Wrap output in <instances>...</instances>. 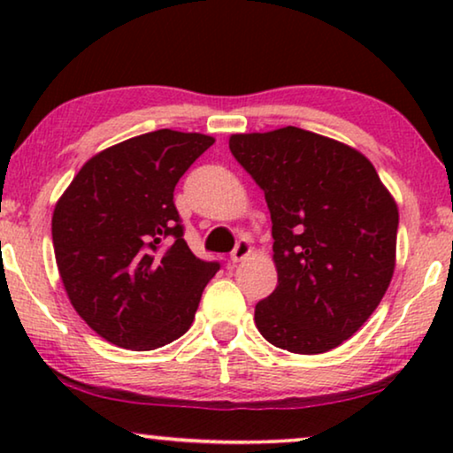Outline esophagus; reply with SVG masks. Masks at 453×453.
I'll return each mask as SVG.
<instances>
[{"instance_id": "esophagus-1", "label": "esophagus", "mask_w": 453, "mask_h": 453, "mask_svg": "<svg viewBox=\"0 0 453 453\" xmlns=\"http://www.w3.org/2000/svg\"><path fill=\"white\" fill-rule=\"evenodd\" d=\"M251 253V243L247 239H239V243L234 245V250L231 253V262L237 264V262H243V259L250 256Z\"/></svg>"}]
</instances>
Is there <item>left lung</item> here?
Here are the masks:
<instances>
[{"label": "left lung", "mask_w": 453, "mask_h": 453, "mask_svg": "<svg viewBox=\"0 0 453 453\" xmlns=\"http://www.w3.org/2000/svg\"><path fill=\"white\" fill-rule=\"evenodd\" d=\"M233 157L264 189L278 284L256 326L278 349L319 355L349 340L386 295L398 206L355 148L301 127L234 134Z\"/></svg>", "instance_id": "1"}]
</instances>
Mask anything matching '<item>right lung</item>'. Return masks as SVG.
Here are the masks:
<instances>
[{
  "instance_id": "add662e5",
  "label": "right lung",
  "mask_w": 453,
  "mask_h": 453,
  "mask_svg": "<svg viewBox=\"0 0 453 453\" xmlns=\"http://www.w3.org/2000/svg\"><path fill=\"white\" fill-rule=\"evenodd\" d=\"M212 144L173 129L135 135L92 157L55 203L61 282L107 342L154 350L189 330L220 264L191 253L173 191Z\"/></svg>"
}]
</instances>
